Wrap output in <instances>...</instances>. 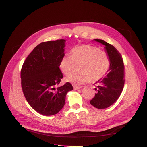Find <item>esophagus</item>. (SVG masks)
I'll list each match as a JSON object with an SVG mask.
<instances>
[{"mask_svg":"<svg viewBox=\"0 0 147 147\" xmlns=\"http://www.w3.org/2000/svg\"><path fill=\"white\" fill-rule=\"evenodd\" d=\"M82 88V86H74V89L75 90H78V89H80Z\"/></svg>","mask_w":147,"mask_h":147,"instance_id":"34e87169","label":"esophagus"}]
</instances>
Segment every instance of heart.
Returning a JSON list of instances; mask_svg holds the SVG:
<instances>
[{
	"label": "heart",
	"instance_id": "b5f03b06",
	"mask_svg": "<svg viewBox=\"0 0 147 147\" xmlns=\"http://www.w3.org/2000/svg\"><path fill=\"white\" fill-rule=\"evenodd\" d=\"M75 64H81L79 73H72L65 80L79 86L84 83L97 82L103 78L109 70L110 61L107 53L96 47L84 45L72 48L70 56H64L59 67L65 75L72 72Z\"/></svg>",
	"mask_w": 147,
	"mask_h": 147
}]
</instances>
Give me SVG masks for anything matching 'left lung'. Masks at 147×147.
Returning <instances> with one entry per match:
<instances>
[{
  "mask_svg": "<svg viewBox=\"0 0 147 147\" xmlns=\"http://www.w3.org/2000/svg\"><path fill=\"white\" fill-rule=\"evenodd\" d=\"M94 40L104 45L110 61V68L105 76L94 83L97 93L90 101L94 107L103 109L114 104L121 94L125 82L124 65L122 56L116 48L100 39Z\"/></svg>",
  "mask_w": 147,
  "mask_h": 147,
  "instance_id": "1",
  "label": "left lung"
}]
</instances>
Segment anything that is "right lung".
<instances>
[{
    "instance_id": "right-lung-1",
    "label": "right lung",
    "mask_w": 147,
    "mask_h": 147,
    "mask_svg": "<svg viewBox=\"0 0 147 147\" xmlns=\"http://www.w3.org/2000/svg\"><path fill=\"white\" fill-rule=\"evenodd\" d=\"M65 42L61 39L38 44L26 59L21 70L26 100L36 112L45 116L58 113L65 104L67 93L73 90L69 82L56 88L63 78L59 62L65 55Z\"/></svg>"
}]
</instances>
